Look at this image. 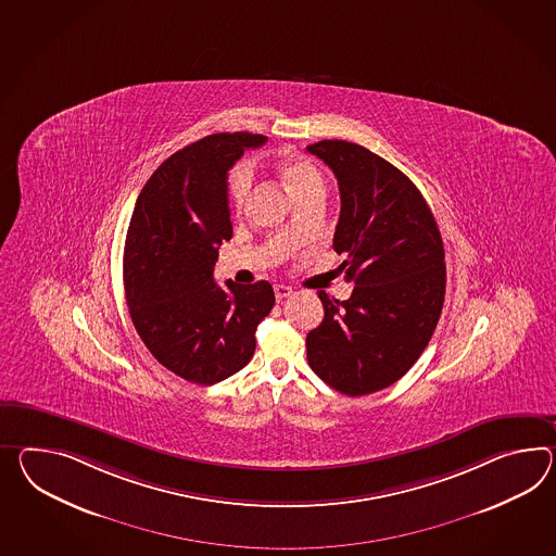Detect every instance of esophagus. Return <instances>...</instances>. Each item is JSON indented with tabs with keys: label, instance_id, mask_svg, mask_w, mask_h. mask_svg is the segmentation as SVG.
I'll return each instance as SVG.
<instances>
[{
	"label": "esophagus",
	"instance_id": "1",
	"mask_svg": "<svg viewBox=\"0 0 556 556\" xmlns=\"http://www.w3.org/2000/svg\"><path fill=\"white\" fill-rule=\"evenodd\" d=\"M291 293H293L291 287H287V285H275V298H277V301H283V299L289 298Z\"/></svg>",
	"mask_w": 556,
	"mask_h": 556
}]
</instances>
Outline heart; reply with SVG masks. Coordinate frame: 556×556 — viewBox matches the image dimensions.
Returning <instances> with one entry per match:
<instances>
[{
    "mask_svg": "<svg viewBox=\"0 0 556 556\" xmlns=\"http://www.w3.org/2000/svg\"><path fill=\"white\" fill-rule=\"evenodd\" d=\"M277 170H279V177L283 178L287 189L291 190V194L295 197V201L312 194V192H317V190L326 189V182H324L317 164L309 161L307 156H301L298 152L281 154V159L277 161ZM251 185H253L251 168L247 164H237L230 170L229 180H227L230 204L235 211H241L247 204Z\"/></svg>",
    "mask_w": 556,
    "mask_h": 556,
    "instance_id": "heart-1",
    "label": "heart"
}]
</instances>
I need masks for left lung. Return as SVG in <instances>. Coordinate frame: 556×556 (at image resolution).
Masks as SVG:
<instances>
[{"instance_id":"8db88e82","label":"left lung","mask_w":556,"mask_h":556,"mask_svg":"<svg viewBox=\"0 0 556 556\" xmlns=\"http://www.w3.org/2000/svg\"><path fill=\"white\" fill-rule=\"evenodd\" d=\"M307 150L338 178L333 249L353 283L345 301L319 291L326 317L307 333V362L357 397L395 383L426 350L446 293L444 244L420 190L393 164L348 140Z\"/></svg>"}]
</instances>
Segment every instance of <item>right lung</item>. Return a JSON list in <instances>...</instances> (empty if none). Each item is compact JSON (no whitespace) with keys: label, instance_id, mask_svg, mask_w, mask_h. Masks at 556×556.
I'll return each mask as SVG.
<instances>
[{"label":"right lung","instance_id":"obj_1","mask_svg":"<svg viewBox=\"0 0 556 556\" xmlns=\"http://www.w3.org/2000/svg\"><path fill=\"white\" fill-rule=\"evenodd\" d=\"M267 136L218 132L168 156L136 201L124 243V291L136 331L166 369L213 386L243 369L271 283H215L218 247L232 237L227 173Z\"/></svg>","mask_w":556,"mask_h":556}]
</instances>
